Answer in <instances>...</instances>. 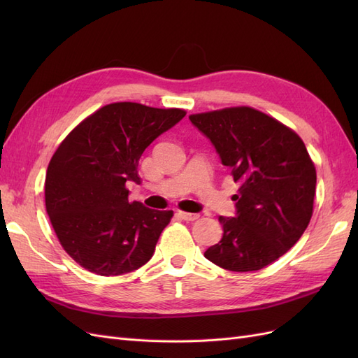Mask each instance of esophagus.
I'll list each match as a JSON object with an SVG mask.
<instances>
[{"instance_id": "esophagus-1", "label": "esophagus", "mask_w": 358, "mask_h": 358, "mask_svg": "<svg viewBox=\"0 0 358 358\" xmlns=\"http://www.w3.org/2000/svg\"><path fill=\"white\" fill-rule=\"evenodd\" d=\"M178 216H179V218H182V220H185V221H196V220H199L200 215L199 213H188V212L179 210Z\"/></svg>"}]
</instances>
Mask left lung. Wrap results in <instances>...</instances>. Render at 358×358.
I'll return each mask as SVG.
<instances>
[{"label": "left lung", "instance_id": "8db88e82", "mask_svg": "<svg viewBox=\"0 0 358 358\" xmlns=\"http://www.w3.org/2000/svg\"><path fill=\"white\" fill-rule=\"evenodd\" d=\"M189 121L239 183L233 197L236 216H220L222 239L204 257L231 272H252L276 262L312 218L317 171L303 140L251 107L191 115Z\"/></svg>", "mask_w": 358, "mask_h": 358}]
</instances>
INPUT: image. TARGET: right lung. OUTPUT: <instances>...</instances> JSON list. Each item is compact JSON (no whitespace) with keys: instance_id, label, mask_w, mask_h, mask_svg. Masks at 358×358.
Masks as SVG:
<instances>
[{"instance_id":"1","label":"right lung","mask_w":358,"mask_h":358,"mask_svg":"<svg viewBox=\"0 0 358 358\" xmlns=\"http://www.w3.org/2000/svg\"><path fill=\"white\" fill-rule=\"evenodd\" d=\"M185 116L180 109L112 103L82 121L53 154L45 182L46 210L66 252L90 272L117 276L154 255L173 210L129 203L138 159Z\"/></svg>"}]
</instances>
